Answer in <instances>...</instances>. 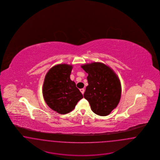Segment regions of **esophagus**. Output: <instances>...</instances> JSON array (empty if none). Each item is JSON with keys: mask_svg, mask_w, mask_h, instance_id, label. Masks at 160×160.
I'll return each instance as SVG.
<instances>
[{"mask_svg": "<svg viewBox=\"0 0 160 160\" xmlns=\"http://www.w3.org/2000/svg\"><path fill=\"white\" fill-rule=\"evenodd\" d=\"M80 92H82V94H83L84 92V89H83V88L80 89Z\"/></svg>", "mask_w": 160, "mask_h": 160, "instance_id": "obj_1", "label": "esophagus"}]
</instances>
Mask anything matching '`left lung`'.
<instances>
[{
  "instance_id": "8db88e82",
  "label": "left lung",
  "mask_w": 160,
  "mask_h": 160,
  "mask_svg": "<svg viewBox=\"0 0 160 160\" xmlns=\"http://www.w3.org/2000/svg\"><path fill=\"white\" fill-rule=\"evenodd\" d=\"M82 68L88 74L84 98L95 114L101 116L110 114L121 99V85L118 77L109 67L100 62L85 64Z\"/></svg>"
}]
</instances>
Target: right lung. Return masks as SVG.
I'll list each match as a JSON object with an SVG mask.
<instances>
[{"label":"right lung","instance_id":"1","mask_svg":"<svg viewBox=\"0 0 160 160\" xmlns=\"http://www.w3.org/2000/svg\"><path fill=\"white\" fill-rule=\"evenodd\" d=\"M72 68V65L67 64L57 65L45 77L42 88L44 98L49 107L58 113H68L83 98L75 82L70 79Z\"/></svg>","mask_w":160,"mask_h":160}]
</instances>
